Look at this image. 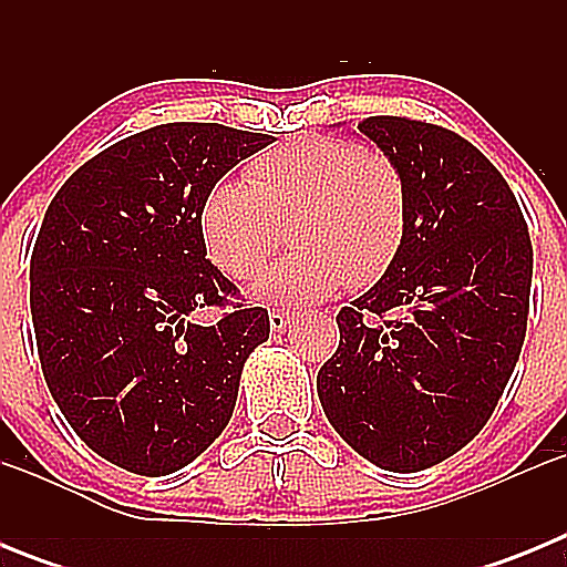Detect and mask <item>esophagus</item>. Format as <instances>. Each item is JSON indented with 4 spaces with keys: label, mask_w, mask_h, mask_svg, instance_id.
<instances>
[{
    "label": "esophagus",
    "mask_w": 567,
    "mask_h": 567,
    "mask_svg": "<svg viewBox=\"0 0 567 567\" xmlns=\"http://www.w3.org/2000/svg\"><path fill=\"white\" fill-rule=\"evenodd\" d=\"M289 323H292V315L289 312H269V327H272L275 332H284Z\"/></svg>",
    "instance_id": "obj_1"
}]
</instances>
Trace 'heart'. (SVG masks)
<instances>
[{
  "mask_svg": "<svg viewBox=\"0 0 567 567\" xmlns=\"http://www.w3.org/2000/svg\"><path fill=\"white\" fill-rule=\"evenodd\" d=\"M202 238L224 275L260 272L289 227L292 252L255 284V298L307 307L349 287H372L400 252L405 187L383 155L332 135L307 133L258 155L244 178L204 195Z\"/></svg>",
  "mask_w": 567,
  "mask_h": 567,
  "instance_id": "b5f03b06",
  "label": "heart"
}]
</instances>
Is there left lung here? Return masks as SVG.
Returning <instances> with one entry per match:
<instances>
[{
	"instance_id": "left-lung-1",
	"label": "left lung",
	"mask_w": 567,
	"mask_h": 567,
	"mask_svg": "<svg viewBox=\"0 0 567 567\" xmlns=\"http://www.w3.org/2000/svg\"><path fill=\"white\" fill-rule=\"evenodd\" d=\"M360 133L405 187L394 264L338 315L318 398L334 432L383 471L452 457L488 423L519 360L534 249L523 209L474 144L437 124L372 115ZM394 313L374 324V317Z\"/></svg>"
}]
</instances>
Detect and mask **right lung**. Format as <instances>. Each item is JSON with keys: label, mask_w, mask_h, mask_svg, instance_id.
Instances as JSON below:
<instances>
[{"label": "right lung", "mask_w": 567, "mask_h": 567, "mask_svg": "<svg viewBox=\"0 0 567 567\" xmlns=\"http://www.w3.org/2000/svg\"><path fill=\"white\" fill-rule=\"evenodd\" d=\"M275 138L224 124H158L113 144L62 184L30 258V315L48 389L107 463L164 477L227 429L267 309L235 287L202 238V202Z\"/></svg>", "instance_id": "right-lung-1"}]
</instances>
